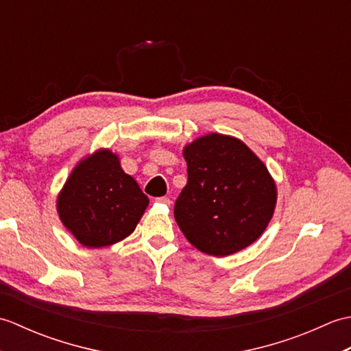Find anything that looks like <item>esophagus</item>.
Wrapping results in <instances>:
<instances>
[{
    "instance_id": "esophagus-1",
    "label": "esophagus",
    "mask_w": 351,
    "mask_h": 351,
    "mask_svg": "<svg viewBox=\"0 0 351 351\" xmlns=\"http://www.w3.org/2000/svg\"><path fill=\"white\" fill-rule=\"evenodd\" d=\"M155 202L162 204V205H170V204H171V200H170L169 197H156V199H155Z\"/></svg>"
}]
</instances>
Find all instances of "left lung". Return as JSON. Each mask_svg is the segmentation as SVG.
<instances>
[{
    "mask_svg": "<svg viewBox=\"0 0 351 351\" xmlns=\"http://www.w3.org/2000/svg\"><path fill=\"white\" fill-rule=\"evenodd\" d=\"M189 181L175 220L200 252L228 256L263 235L278 190L265 164L241 140L208 134L184 147Z\"/></svg>",
    "mask_w": 351,
    "mask_h": 351,
    "instance_id": "8db88e82",
    "label": "left lung"
}]
</instances>
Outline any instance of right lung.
I'll list each match as a JSON object with an SVG mask.
<instances>
[{
	"instance_id": "add662e5",
	"label": "right lung",
	"mask_w": 351,
	"mask_h": 351,
	"mask_svg": "<svg viewBox=\"0 0 351 351\" xmlns=\"http://www.w3.org/2000/svg\"><path fill=\"white\" fill-rule=\"evenodd\" d=\"M147 205V196L110 149L81 160L57 197L64 228L90 249L107 247L131 235Z\"/></svg>"
}]
</instances>
